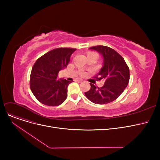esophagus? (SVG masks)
<instances>
[{"label": "esophagus", "mask_w": 160, "mask_h": 160, "mask_svg": "<svg viewBox=\"0 0 160 160\" xmlns=\"http://www.w3.org/2000/svg\"><path fill=\"white\" fill-rule=\"evenodd\" d=\"M74 81L75 82H82V79H80V78H77V79H75L74 80Z\"/></svg>", "instance_id": "obj_1"}]
</instances>
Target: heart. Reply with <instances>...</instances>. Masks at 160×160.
Listing matches in <instances>:
<instances>
[{
  "label": "heart",
  "mask_w": 160,
  "mask_h": 160,
  "mask_svg": "<svg viewBox=\"0 0 160 160\" xmlns=\"http://www.w3.org/2000/svg\"><path fill=\"white\" fill-rule=\"evenodd\" d=\"M87 55H94V56H97V54L95 52H88Z\"/></svg>",
  "instance_id": "b5f03b06"
}]
</instances>
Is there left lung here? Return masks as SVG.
I'll list each match as a JSON object with an SVG mask.
<instances>
[{"label":"left lung","mask_w":160,"mask_h":160,"mask_svg":"<svg viewBox=\"0 0 160 160\" xmlns=\"http://www.w3.org/2000/svg\"><path fill=\"white\" fill-rule=\"evenodd\" d=\"M101 54L104 65L97 76V80H104V84L98 88L90 83L91 89L86 92V97L97 104H104L113 102L118 98L130 80V70L124 58L113 48L98 45L89 48Z\"/></svg>","instance_id":"left-lung-1"}]
</instances>
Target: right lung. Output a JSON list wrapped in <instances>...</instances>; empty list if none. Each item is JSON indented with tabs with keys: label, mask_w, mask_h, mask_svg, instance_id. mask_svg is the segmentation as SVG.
I'll return each instance as SVG.
<instances>
[{
	"label": "right lung",
	"mask_w": 160,
	"mask_h": 160,
	"mask_svg": "<svg viewBox=\"0 0 160 160\" xmlns=\"http://www.w3.org/2000/svg\"><path fill=\"white\" fill-rule=\"evenodd\" d=\"M77 50L57 48L38 58L33 65L30 87L33 95L45 105L56 106L62 104L67 97V87L71 82L58 79V72L66 68L71 54Z\"/></svg>",
	"instance_id": "obj_1"
}]
</instances>
